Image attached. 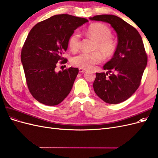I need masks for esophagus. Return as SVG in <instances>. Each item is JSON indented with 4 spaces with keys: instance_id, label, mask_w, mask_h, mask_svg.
I'll use <instances>...</instances> for the list:
<instances>
[{
    "instance_id": "34e87169",
    "label": "esophagus",
    "mask_w": 158,
    "mask_h": 158,
    "mask_svg": "<svg viewBox=\"0 0 158 158\" xmlns=\"http://www.w3.org/2000/svg\"><path fill=\"white\" fill-rule=\"evenodd\" d=\"M86 71V70L84 69H82V68H79V72L80 73H84V72Z\"/></svg>"
}]
</instances>
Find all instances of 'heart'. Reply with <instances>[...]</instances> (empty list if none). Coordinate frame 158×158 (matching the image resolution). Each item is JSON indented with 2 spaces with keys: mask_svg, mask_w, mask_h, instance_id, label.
Masks as SVG:
<instances>
[{
  "mask_svg": "<svg viewBox=\"0 0 158 158\" xmlns=\"http://www.w3.org/2000/svg\"><path fill=\"white\" fill-rule=\"evenodd\" d=\"M88 37L95 41L92 52H82L73 56L71 64L82 69H89L102 60V55L105 59H109L114 55L117 50V44L113 37L111 28L102 23H92L85 30ZM69 46L73 52L77 51L81 45V37L78 33L74 32L69 38Z\"/></svg>",
  "mask_w": 158,
  "mask_h": 158,
  "instance_id": "b5f03b06",
  "label": "heart"
}]
</instances>
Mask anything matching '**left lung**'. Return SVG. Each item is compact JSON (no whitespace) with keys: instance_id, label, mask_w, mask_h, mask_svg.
I'll return each instance as SVG.
<instances>
[{"instance_id":"obj_1","label":"left lung","mask_w":158,"mask_h":158,"mask_svg":"<svg viewBox=\"0 0 158 158\" xmlns=\"http://www.w3.org/2000/svg\"><path fill=\"white\" fill-rule=\"evenodd\" d=\"M89 19L110 23L117 33L115 53L103 66L108 73H97L93 86L95 94L106 103H120L140 86L147 65L148 56L142 37L136 28L117 16L102 14Z\"/></svg>"}]
</instances>
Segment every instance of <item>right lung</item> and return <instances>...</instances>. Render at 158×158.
<instances>
[{
    "label": "right lung",
    "instance_id": "obj_1",
    "mask_svg": "<svg viewBox=\"0 0 158 158\" xmlns=\"http://www.w3.org/2000/svg\"><path fill=\"white\" fill-rule=\"evenodd\" d=\"M87 19L69 14L51 16L33 26L21 51V60L26 84L37 101L53 106L69 94L78 74L70 67L56 73L57 63L68 60L62 56L68 48L69 38Z\"/></svg>",
    "mask_w": 158,
    "mask_h": 158
}]
</instances>
